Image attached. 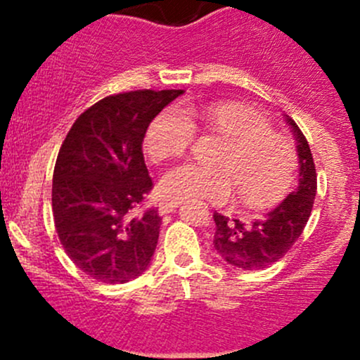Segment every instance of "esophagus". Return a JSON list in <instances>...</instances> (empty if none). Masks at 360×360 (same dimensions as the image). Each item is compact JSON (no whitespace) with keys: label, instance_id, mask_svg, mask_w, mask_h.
Returning a JSON list of instances; mask_svg holds the SVG:
<instances>
[{"label":"esophagus","instance_id":"1","mask_svg":"<svg viewBox=\"0 0 360 360\" xmlns=\"http://www.w3.org/2000/svg\"><path fill=\"white\" fill-rule=\"evenodd\" d=\"M181 203L179 202H169V200H162L160 202V205H158V212H160V216H163V214H169V212H172V210H176L177 207H179Z\"/></svg>","mask_w":360,"mask_h":360}]
</instances>
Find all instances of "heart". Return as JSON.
Wrapping results in <instances>:
<instances>
[{"instance_id": "1", "label": "heart", "mask_w": 360, "mask_h": 360, "mask_svg": "<svg viewBox=\"0 0 360 360\" xmlns=\"http://www.w3.org/2000/svg\"><path fill=\"white\" fill-rule=\"evenodd\" d=\"M195 129L217 134L226 146L214 158L216 169L181 163L162 176L160 197L170 202L224 203L237 191L248 209H268L291 188L297 170L296 148L274 132L257 112L238 104L170 106L151 120L144 150L155 162L179 157L195 137Z\"/></svg>"}]
</instances>
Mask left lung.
<instances>
[{
  "mask_svg": "<svg viewBox=\"0 0 360 360\" xmlns=\"http://www.w3.org/2000/svg\"><path fill=\"white\" fill-rule=\"evenodd\" d=\"M296 137L300 177L296 191L261 219L244 223L214 212V249L231 266L263 270L285 256L303 233L317 193V172L310 146L294 120L285 116Z\"/></svg>",
  "mask_w": 360,
  "mask_h": 360,
  "instance_id": "8db88e82",
  "label": "left lung"
}]
</instances>
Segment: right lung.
<instances>
[{"instance_id": "1", "label": "right lung", "mask_w": 360, "mask_h": 360, "mask_svg": "<svg viewBox=\"0 0 360 360\" xmlns=\"http://www.w3.org/2000/svg\"><path fill=\"white\" fill-rule=\"evenodd\" d=\"M183 90H136L104 97L68 132L53 169L56 230L72 263L104 284H125L151 263L157 207L143 157L151 120Z\"/></svg>"}]
</instances>
